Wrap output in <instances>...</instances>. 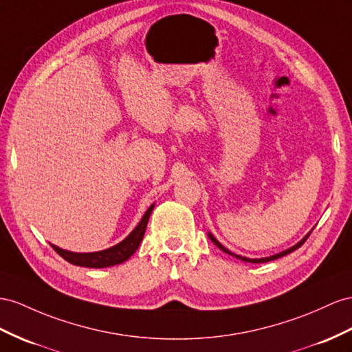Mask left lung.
<instances>
[{
    "label": "left lung",
    "instance_id": "obj_1",
    "mask_svg": "<svg viewBox=\"0 0 352 352\" xmlns=\"http://www.w3.org/2000/svg\"><path fill=\"white\" fill-rule=\"evenodd\" d=\"M309 235H311V232L308 233V235H306L300 242H297V244L294 245V247H292V248H288V250H285V251H283V253H279V254H275V256H270V257H266V258H247V257H241V256H236V254H232L230 253V251L228 250V248H224L221 244H220V242L217 241V239H215L212 235H211V233H210V239L214 242V244L215 245H217L221 251H224V253H228V254H232V256H235L236 258H241L242 260V262H248V263H266V262H270V260H275V258H279V257H283V256H287V254H290L292 253V251H294V250H297V248H299V247H302L303 244H305V241L306 239H308L309 238Z\"/></svg>",
    "mask_w": 352,
    "mask_h": 352
}]
</instances>
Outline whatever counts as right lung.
I'll list each match as a JSON object with an SVG mask.
<instances>
[{
	"label": "right lung",
	"instance_id": "add662e5",
	"mask_svg": "<svg viewBox=\"0 0 352 352\" xmlns=\"http://www.w3.org/2000/svg\"><path fill=\"white\" fill-rule=\"evenodd\" d=\"M153 208H155V205H151L146 211L144 217L138 223V226L131 232V235L128 238L123 239L120 244H117L108 250L98 251V253H71V251L62 250L55 245L52 247L62 258H65L71 265L85 266V267H108V266L123 263L140 247L144 233H146V228H147V223Z\"/></svg>",
	"mask_w": 352,
	"mask_h": 352
}]
</instances>
